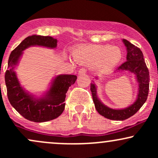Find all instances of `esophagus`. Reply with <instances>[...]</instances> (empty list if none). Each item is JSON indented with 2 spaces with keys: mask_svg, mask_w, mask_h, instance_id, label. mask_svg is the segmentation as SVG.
Instances as JSON below:
<instances>
[{
  "mask_svg": "<svg viewBox=\"0 0 158 158\" xmlns=\"http://www.w3.org/2000/svg\"><path fill=\"white\" fill-rule=\"evenodd\" d=\"M85 73H86V70L84 68H81L79 70V71H78V75L79 76L83 75V74H85Z\"/></svg>",
  "mask_w": 158,
  "mask_h": 158,
  "instance_id": "obj_1",
  "label": "esophagus"
}]
</instances>
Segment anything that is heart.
I'll list each match as a JSON object with an SVG mask.
<instances>
[{"mask_svg":"<svg viewBox=\"0 0 158 158\" xmlns=\"http://www.w3.org/2000/svg\"><path fill=\"white\" fill-rule=\"evenodd\" d=\"M74 61L86 66H96L101 72H106L116 66L122 59V52L117 47L109 45H83L73 52Z\"/></svg>","mask_w":158,"mask_h":158,"instance_id":"b5f03b06","label":"heart"}]
</instances>
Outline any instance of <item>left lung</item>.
<instances>
[{
    "label": "left lung",
    "instance_id": "obj_1",
    "mask_svg": "<svg viewBox=\"0 0 158 158\" xmlns=\"http://www.w3.org/2000/svg\"><path fill=\"white\" fill-rule=\"evenodd\" d=\"M122 41L126 48V61L114 70V73L127 71L135 75L137 85V97L135 102L123 108H110L105 105L98 97L97 86L94 81H92L90 84V90L96 110L102 117L112 120H124L137 113L146 102L149 90V73L142 51L127 40L123 39ZM95 79H98V77H96Z\"/></svg>",
    "mask_w": 158,
    "mask_h": 158
}]
</instances>
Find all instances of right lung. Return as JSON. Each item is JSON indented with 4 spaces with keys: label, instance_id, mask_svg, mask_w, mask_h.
Instances as JSON below:
<instances>
[{
    "label": "right lung",
    "instance_id": "add662e5",
    "mask_svg": "<svg viewBox=\"0 0 158 158\" xmlns=\"http://www.w3.org/2000/svg\"><path fill=\"white\" fill-rule=\"evenodd\" d=\"M57 42L58 40L51 36H29L12 50L9 58L8 69L5 73L9 101L21 116L32 122H47L59 117L64 110L67 91L75 83L77 77L69 74L55 76L48 90L39 96L30 93L21 85L16 68L26 49L36 46L55 49Z\"/></svg>",
    "mask_w": 158,
    "mask_h": 158
}]
</instances>
